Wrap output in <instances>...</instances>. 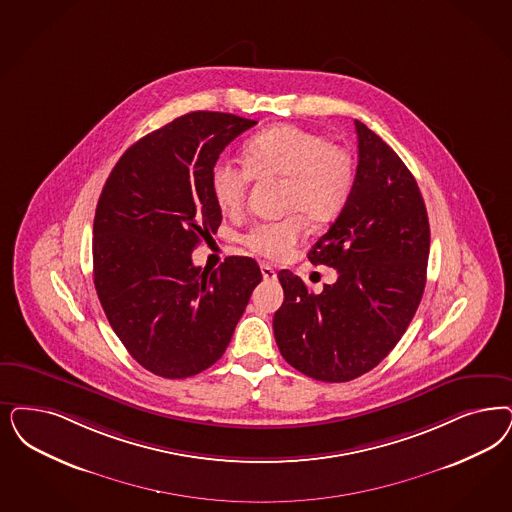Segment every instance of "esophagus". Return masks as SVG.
Masks as SVG:
<instances>
[{
	"instance_id": "obj_1",
	"label": "esophagus",
	"mask_w": 512,
	"mask_h": 512,
	"mask_svg": "<svg viewBox=\"0 0 512 512\" xmlns=\"http://www.w3.org/2000/svg\"><path fill=\"white\" fill-rule=\"evenodd\" d=\"M261 272H263V278H265V280H276V270H274L272 266L263 263V265H261Z\"/></svg>"
}]
</instances>
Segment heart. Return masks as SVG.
<instances>
[{
    "mask_svg": "<svg viewBox=\"0 0 512 512\" xmlns=\"http://www.w3.org/2000/svg\"><path fill=\"white\" fill-rule=\"evenodd\" d=\"M245 166L215 160L210 189L225 215L242 212L253 177L285 181L283 212L299 213L310 225L335 221L353 191V160L325 136L293 124H278L255 134L244 147ZM302 223L297 217L257 223L242 236L244 246L268 259H282L297 246Z\"/></svg>",
    "mask_w": 512,
    "mask_h": 512,
    "instance_id": "1",
    "label": "heart"
}]
</instances>
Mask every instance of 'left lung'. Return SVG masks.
Instances as JSON below:
<instances>
[{
	"mask_svg": "<svg viewBox=\"0 0 512 512\" xmlns=\"http://www.w3.org/2000/svg\"><path fill=\"white\" fill-rule=\"evenodd\" d=\"M357 172L346 208L308 251L338 278L312 293L289 270L278 274L283 304L274 336L283 359L321 382H350L374 369L405 335L423 289L429 219L405 162L361 121Z\"/></svg>",
	"mask_w": 512,
	"mask_h": 512,
	"instance_id": "left-lung-1",
	"label": "left lung"
}]
</instances>
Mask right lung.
Listing matches in <instances>:
<instances>
[{"mask_svg":"<svg viewBox=\"0 0 512 512\" xmlns=\"http://www.w3.org/2000/svg\"><path fill=\"white\" fill-rule=\"evenodd\" d=\"M257 121L193 111L143 136L107 177L94 215V287L128 353L162 378H189L225 353L253 289L251 257L217 270L191 253L221 225L210 189L215 160Z\"/></svg>","mask_w":512,"mask_h":512,"instance_id":"right-lung-1","label":"right lung"}]
</instances>
